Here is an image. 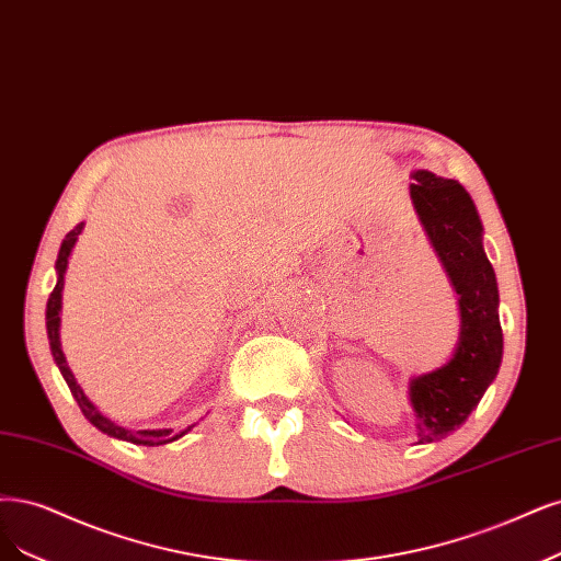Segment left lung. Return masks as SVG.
Instances as JSON below:
<instances>
[{"instance_id":"left-lung-1","label":"left lung","mask_w":561,"mask_h":561,"mask_svg":"<svg viewBox=\"0 0 561 561\" xmlns=\"http://www.w3.org/2000/svg\"><path fill=\"white\" fill-rule=\"evenodd\" d=\"M411 176L415 214L459 304V339L453 357L409 382L415 443L422 446L446 438L473 413L499 374L504 334L496 276L482 248V222L471 195L457 181L432 171L417 169Z\"/></svg>"}]
</instances>
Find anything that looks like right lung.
<instances>
[{
    "label": "right lung",
    "mask_w": 561,
    "mask_h": 561,
    "mask_svg": "<svg viewBox=\"0 0 561 561\" xmlns=\"http://www.w3.org/2000/svg\"><path fill=\"white\" fill-rule=\"evenodd\" d=\"M85 222L76 225L69 234L65 237L62 245H60V253H57V262H55V272H57V283L53 287V293L48 297V304H46V330H48V341H50V353H53V359L57 364V369H60L62 378L67 380L69 390L73 394V399L79 401L83 415L90 420V424H94L96 430L113 436V438H121V440H127V443H134V446H164V443H171V440H179L181 436H185L195 424H190V427L185 430H127V427H121L118 422H113L111 417H106L96 405L85 397L83 388L79 385V380L73 378L69 364H67V357L62 353V343H60V311H62V287H65V274H67V264H69V255L71 250L76 245V241H79V234L83 231Z\"/></svg>",
    "instance_id": "1"
}]
</instances>
